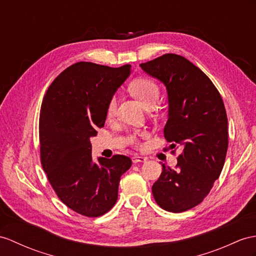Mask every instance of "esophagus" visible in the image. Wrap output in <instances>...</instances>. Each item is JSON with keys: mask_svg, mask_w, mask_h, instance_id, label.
Returning <instances> with one entry per match:
<instances>
[{"mask_svg": "<svg viewBox=\"0 0 256 256\" xmlns=\"http://www.w3.org/2000/svg\"><path fill=\"white\" fill-rule=\"evenodd\" d=\"M146 158H143V156H139V155H134V156L132 158V162L134 164L136 163H142V162H146Z\"/></svg>", "mask_w": 256, "mask_h": 256, "instance_id": "esophagus-1", "label": "esophagus"}]
</instances>
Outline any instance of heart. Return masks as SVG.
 Returning <instances> with one entry per match:
<instances>
[{"instance_id": "b5f03b06", "label": "heart", "mask_w": 256, "mask_h": 256, "mask_svg": "<svg viewBox=\"0 0 256 256\" xmlns=\"http://www.w3.org/2000/svg\"><path fill=\"white\" fill-rule=\"evenodd\" d=\"M130 90L138 98L142 104L148 108H153L160 98V88L153 80L148 78H136L130 84ZM116 110V100L113 98L108 103V113L113 115Z\"/></svg>"}]
</instances>
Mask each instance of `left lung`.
<instances>
[{
    "label": "left lung",
    "mask_w": 256,
    "mask_h": 256,
    "mask_svg": "<svg viewBox=\"0 0 256 256\" xmlns=\"http://www.w3.org/2000/svg\"><path fill=\"white\" fill-rule=\"evenodd\" d=\"M140 67L165 86L164 136L184 148L176 170L162 164L153 196L162 208L180 213L200 204L220 175L228 148L225 105L210 79L184 56L165 54Z\"/></svg>",
    "instance_id": "1"
}]
</instances>
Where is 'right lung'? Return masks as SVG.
Returning <instances> with one entry per match:
<instances>
[{"label":"right lung","instance_id":"add662e5","mask_svg":"<svg viewBox=\"0 0 256 256\" xmlns=\"http://www.w3.org/2000/svg\"><path fill=\"white\" fill-rule=\"evenodd\" d=\"M130 67L79 62L56 77L43 98L41 164L60 201L81 215L98 217L113 208L120 177L132 166L124 155L93 160L90 142L104 126L108 103Z\"/></svg>","mask_w":256,"mask_h":256}]
</instances>
